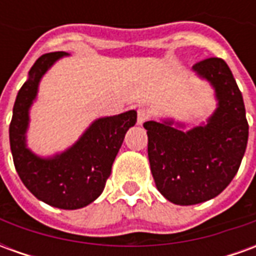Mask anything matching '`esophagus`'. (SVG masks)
Masks as SVG:
<instances>
[{"mask_svg": "<svg viewBox=\"0 0 256 256\" xmlns=\"http://www.w3.org/2000/svg\"><path fill=\"white\" fill-rule=\"evenodd\" d=\"M150 114L148 110H145V108H140L138 111H137V123L138 124H144L148 119H150Z\"/></svg>", "mask_w": 256, "mask_h": 256, "instance_id": "34e87169", "label": "esophagus"}]
</instances>
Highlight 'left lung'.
<instances>
[{
    "instance_id": "left-lung-1",
    "label": "left lung",
    "mask_w": 256,
    "mask_h": 256,
    "mask_svg": "<svg viewBox=\"0 0 256 256\" xmlns=\"http://www.w3.org/2000/svg\"><path fill=\"white\" fill-rule=\"evenodd\" d=\"M192 70L215 92L216 108L207 122L189 130L174 119L144 123L156 188L178 206L218 196L236 176L248 141L246 106L228 64L211 58Z\"/></svg>"
}]
</instances>
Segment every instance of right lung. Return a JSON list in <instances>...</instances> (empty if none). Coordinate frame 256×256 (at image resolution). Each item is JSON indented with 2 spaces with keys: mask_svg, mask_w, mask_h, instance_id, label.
<instances>
[{
  "mask_svg": "<svg viewBox=\"0 0 256 256\" xmlns=\"http://www.w3.org/2000/svg\"><path fill=\"white\" fill-rule=\"evenodd\" d=\"M66 56V52L46 53L31 67L28 79L14 101L9 142L16 172L26 188L52 207L76 210L93 203L102 193L124 134L137 122V112L130 110L114 116L98 118L63 152L48 158L36 155L27 148L30 108L36 98L42 76Z\"/></svg>",
  "mask_w": 256,
  "mask_h": 256,
  "instance_id": "add662e5",
  "label": "right lung"
}]
</instances>
